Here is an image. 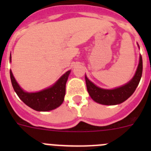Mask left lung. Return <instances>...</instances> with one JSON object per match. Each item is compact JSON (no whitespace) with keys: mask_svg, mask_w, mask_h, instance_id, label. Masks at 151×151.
<instances>
[{"mask_svg":"<svg viewBox=\"0 0 151 151\" xmlns=\"http://www.w3.org/2000/svg\"><path fill=\"white\" fill-rule=\"evenodd\" d=\"M142 71H143V63H142V57L140 56L139 64H138L135 75L132 79L128 82L126 85L113 89V90L102 89L97 87L85 76L88 92L92 99L101 104L116 105L121 104L126 101L134 93L141 80Z\"/></svg>","mask_w":151,"mask_h":151,"instance_id":"obj_1","label":"left lung"}]
</instances>
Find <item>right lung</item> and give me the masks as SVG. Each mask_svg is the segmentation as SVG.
I'll return each mask as SVG.
<instances>
[{
	"label": "right lung",
	"instance_id": "right-lung-1",
	"mask_svg": "<svg viewBox=\"0 0 151 151\" xmlns=\"http://www.w3.org/2000/svg\"><path fill=\"white\" fill-rule=\"evenodd\" d=\"M11 60V57H10ZM70 71H67L60 77L52 87L35 93L24 91L18 85L10 71V79L13 88L18 97L29 107L37 111H49L62 104L66 94V83Z\"/></svg>",
	"mask_w": 151,
	"mask_h": 151
}]
</instances>
